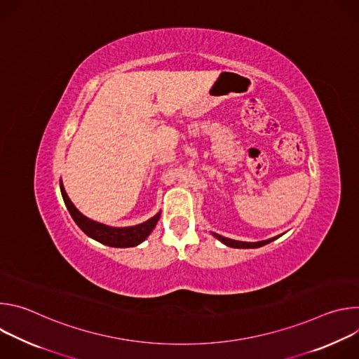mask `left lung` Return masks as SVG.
<instances>
[{
    "label": "left lung",
    "mask_w": 359,
    "mask_h": 359,
    "mask_svg": "<svg viewBox=\"0 0 359 359\" xmlns=\"http://www.w3.org/2000/svg\"><path fill=\"white\" fill-rule=\"evenodd\" d=\"M213 236L216 238H219L222 243H224L226 245L229 247H233V248H257V247H262V245H266L271 241H274L276 238H278L280 236L277 237H273V238H269V240H263V241H257V243H247V241H238V240H231V238H227V237H223L220 234H216L213 233Z\"/></svg>",
    "instance_id": "left-lung-1"
}]
</instances>
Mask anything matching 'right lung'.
I'll return each mask as SVG.
<instances>
[{"mask_svg":"<svg viewBox=\"0 0 359 359\" xmlns=\"http://www.w3.org/2000/svg\"><path fill=\"white\" fill-rule=\"evenodd\" d=\"M60 187H61L62 198L65 201V206H67L69 215L72 216L74 222L78 224V227L86 236L92 237L93 240L105 244V245L121 247V248L135 247V245L140 244L143 240H146V237L151 233L153 229L156 227V223L161 219V213H158L156 216L149 219L147 222H144L142 224L130 226V227H111L107 224H102V223L88 219L74 206V203L71 201V198L68 197V194L64 189L62 182H60Z\"/></svg>","mask_w":359,"mask_h":359,"instance_id":"1","label":"right lung"}]
</instances>
